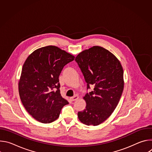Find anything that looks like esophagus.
<instances>
[{
    "instance_id": "esophagus-1",
    "label": "esophagus",
    "mask_w": 152,
    "mask_h": 152,
    "mask_svg": "<svg viewBox=\"0 0 152 152\" xmlns=\"http://www.w3.org/2000/svg\"><path fill=\"white\" fill-rule=\"evenodd\" d=\"M78 99H79V96L76 95V96H73V97H70V100L71 102H74V101L77 100Z\"/></svg>"
}]
</instances>
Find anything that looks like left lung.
Here are the masks:
<instances>
[{
    "mask_svg": "<svg viewBox=\"0 0 152 152\" xmlns=\"http://www.w3.org/2000/svg\"><path fill=\"white\" fill-rule=\"evenodd\" d=\"M76 62L87 83L94 86L83 99L85 109L77 113L79 120L86 125L97 126L114 112L121 98L123 88V70L118 59L110 51L93 46L80 53Z\"/></svg>",
    "mask_w": 152,
    "mask_h": 152,
    "instance_id": "8db88e82",
    "label": "left lung"
}]
</instances>
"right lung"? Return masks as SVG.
<instances>
[{
	"mask_svg": "<svg viewBox=\"0 0 152 152\" xmlns=\"http://www.w3.org/2000/svg\"><path fill=\"white\" fill-rule=\"evenodd\" d=\"M75 56L59 48L37 49L25 61L18 82V92L26 110L37 121L50 123L69 104L60 93L59 76Z\"/></svg>",
	"mask_w": 152,
	"mask_h": 152,
	"instance_id": "add662e5",
	"label": "right lung"
}]
</instances>
